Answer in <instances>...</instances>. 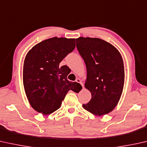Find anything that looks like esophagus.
<instances>
[{
  "label": "esophagus",
  "mask_w": 147,
  "mask_h": 147,
  "mask_svg": "<svg viewBox=\"0 0 147 147\" xmlns=\"http://www.w3.org/2000/svg\"><path fill=\"white\" fill-rule=\"evenodd\" d=\"M76 82H77V83H79V84H81V85H82V87H83V88H84V86H83V84H82V81H81V80H80V79H79V78H77V79H76Z\"/></svg>",
  "instance_id": "esophagus-1"
}]
</instances>
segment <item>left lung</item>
<instances>
[{"instance_id":"1","label":"left lung","mask_w":147,"mask_h":147,"mask_svg":"<svg viewBox=\"0 0 147 147\" xmlns=\"http://www.w3.org/2000/svg\"><path fill=\"white\" fill-rule=\"evenodd\" d=\"M76 47L86 65L85 87L91 93L83 107L95 115L109 113L117 105L124 86L122 57L113 46L99 38L80 37Z\"/></svg>"}]
</instances>
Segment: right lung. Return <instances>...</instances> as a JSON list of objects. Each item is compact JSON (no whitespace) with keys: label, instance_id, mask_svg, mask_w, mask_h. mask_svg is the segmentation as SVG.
I'll return each instance as SVG.
<instances>
[{"label":"right lung","instance_id":"obj_1","mask_svg":"<svg viewBox=\"0 0 147 147\" xmlns=\"http://www.w3.org/2000/svg\"><path fill=\"white\" fill-rule=\"evenodd\" d=\"M76 48L75 39L54 37L44 40L29 51L24 59L23 84L29 103L44 115L60 107L68 91H76L77 82L67 80L66 65L59 63Z\"/></svg>","mask_w":147,"mask_h":147}]
</instances>
